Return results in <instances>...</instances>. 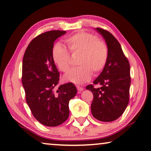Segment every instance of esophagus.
I'll list each match as a JSON object with an SVG mask.
<instances>
[{
    "instance_id": "esophagus-1",
    "label": "esophagus",
    "mask_w": 151,
    "mask_h": 151,
    "mask_svg": "<svg viewBox=\"0 0 151 151\" xmlns=\"http://www.w3.org/2000/svg\"><path fill=\"white\" fill-rule=\"evenodd\" d=\"M76 88H77L78 93H81V91H83L84 89L83 87H81V86H76Z\"/></svg>"
}]
</instances>
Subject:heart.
<instances>
[{"instance_id":"b5f03b06","label":"heart","mask_w":151,"mask_h":151,"mask_svg":"<svg viewBox=\"0 0 151 151\" xmlns=\"http://www.w3.org/2000/svg\"><path fill=\"white\" fill-rule=\"evenodd\" d=\"M70 52H81L78 67L74 68L64 76V80L82 84L90 80L93 71L98 73L103 69L109 57V48L105 42L98 39L94 34L80 30L65 39ZM53 61L59 70L66 73L70 67V55L60 43L56 44L52 50Z\"/></svg>"}]
</instances>
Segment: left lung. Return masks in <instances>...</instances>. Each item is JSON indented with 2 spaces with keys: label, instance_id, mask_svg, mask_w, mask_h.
Masks as SVG:
<instances>
[{
  "label": "left lung",
  "instance_id": "obj_1",
  "mask_svg": "<svg viewBox=\"0 0 151 151\" xmlns=\"http://www.w3.org/2000/svg\"><path fill=\"white\" fill-rule=\"evenodd\" d=\"M96 29L105 39L109 57L103 71L93 82L94 85H99L101 87L89 85L86 89L93 94V116L99 121L111 122L123 114L129 104L130 65L116 38L108 30L101 28Z\"/></svg>",
  "mask_w": 151,
  "mask_h": 151
}]
</instances>
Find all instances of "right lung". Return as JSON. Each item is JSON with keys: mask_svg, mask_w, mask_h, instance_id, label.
<instances>
[{"mask_svg": "<svg viewBox=\"0 0 151 151\" xmlns=\"http://www.w3.org/2000/svg\"><path fill=\"white\" fill-rule=\"evenodd\" d=\"M65 30H50L35 37L22 60V83L32 115L42 124L57 127L69 116L68 103L77 90L72 83L60 85V74L52 57L55 40Z\"/></svg>", "mask_w": 151, "mask_h": 151, "instance_id": "1", "label": "right lung"}]
</instances>
